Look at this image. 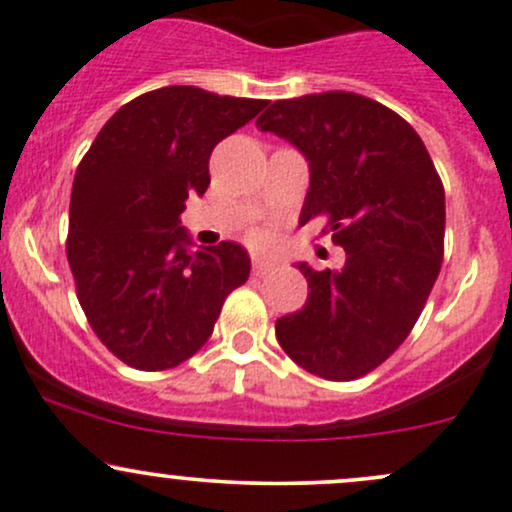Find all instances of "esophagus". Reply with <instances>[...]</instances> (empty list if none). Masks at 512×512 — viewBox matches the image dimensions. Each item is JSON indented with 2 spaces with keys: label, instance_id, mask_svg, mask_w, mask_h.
Listing matches in <instances>:
<instances>
[{
  "label": "esophagus",
  "instance_id": "1",
  "mask_svg": "<svg viewBox=\"0 0 512 512\" xmlns=\"http://www.w3.org/2000/svg\"><path fill=\"white\" fill-rule=\"evenodd\" d=\"M274 270H277V265L270 260H262V257H255V260H252V274H255V277H267V274H272Z\"/></svg>",
  "mask_w": 512,
  "mask_h": 512
}]
</instances>
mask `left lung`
Returning <instances> with one entry per match:
<instances>
[{"instance_id":"1","label":"left lung","mask_w":512,"mask_h":512,"mask_svg":"<svg viewBox=\"0 0 512 512\" xmlns=\"http://www.w3.org/2000/svg\"><path fill=\"white\" fill-rule=\"evenodd\" d=\"M255 125L309 159L301 223L321 218L341 272L299 265L306 304L274 324L284 353L324 380H358L417 324L444 257V186L407 120L355 93L267 102Z\"/></svg>"}]
</instances>
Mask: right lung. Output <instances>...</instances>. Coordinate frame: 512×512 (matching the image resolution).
<instances>
[{
	"label": "right lung",
	"instance_id": "add662e5",
	"mask_svg": "<svg viewBox=\"0 0 512 512\" xmlns=\"http://www.w3.org/2000/svg\"><path fill=\"white\" fill-rule=\"evenodd\" d=\"M267 100L171 85L122 105L78 164L66 255L95 336L129 368L169 370L201 351L250 277L238 242L188 252L186 198L203 196L215 144Z\"/></svg>",
	"mask_w": 512,
	"mask_h": 512
}]
</instances>
